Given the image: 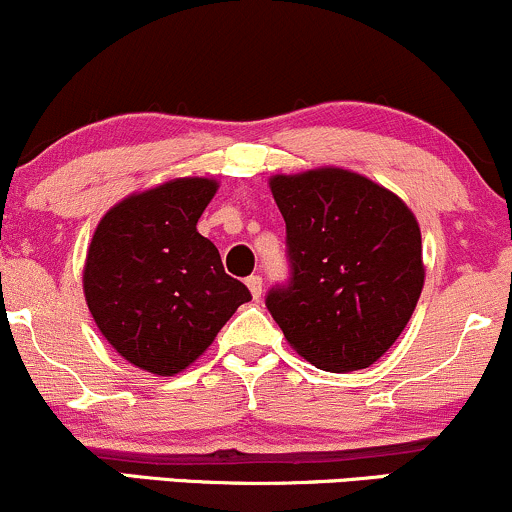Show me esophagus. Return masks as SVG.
I'll list each match as a JSON object with an SVG mask.
<instances>
[{
    "label": "esophagus",
    "mask_w": 512,
    "mask_h": 512,
    "mask_svg": "<svg viewBox=\"0 0 512 512\" xmlns=\"http://www.w3.org/2000/svg\"><path fill=\"white\" fill-rule=\"evenodd\" d=\"M245 286H248L250 293H252V298H255V301L262 296V276H260V274L248 276V279H245Z\"/></svg>",
    "instance_id": "1"
}]
</instances>
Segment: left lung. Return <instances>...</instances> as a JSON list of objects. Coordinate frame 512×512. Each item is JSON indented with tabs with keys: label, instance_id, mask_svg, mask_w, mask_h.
<instances>
[{
	"label": "left lung",
	"instance_id": "obj_1",
	"mask_svg": "<svg viewBox=\"0 0 512 512\" xmlns=\"http://www.w3.org/2000/svg\"><path fill=\"white\" fill-rule=\"evenodd\" d=\"M269 190L291 260V284L269 291V313L313 366L368 368L397 342L424 289L414 211L366 175L334 166L272 175Z\"/></svg>",
	"mask_w": 512,
	"mask_h": 512
}]
</instances>
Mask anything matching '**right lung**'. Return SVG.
<instances>
[{
  "mask_svg": "<svg viewBox=\"0 0 512 512\" xmlns=\"http://www.w3.org/2000/svg\"><path fill=\"white\" fill-rule=\"evenodd\" d=\"M214 178H173L105 211L88 245L84 296L98 330L132 366L170 378L197 361L250 301L197 231Z\"/></svg>",
  "mask_w": 512,
  "mask_h": 512,
  "instance_id": "1",
  "label": "right lung"
}]
</instances>
